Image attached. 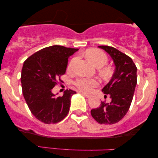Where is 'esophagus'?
<instances>
[{"label":"esophagus","instance_id":"obj_1","mask_svg":"<svg viewBox=\"0 0 158 158\" xmlns=\"http://www.w3.org/2000/svg\"><path fill=\"white\" fill-rule=\"evenodd\" d=\"M81 94H82L83 96H85V97H87V98H89V97H91V95H90V94H86V93H84V92H81Z\"/></svg>","mask_w":158,"mask_h":158}]
</instances>
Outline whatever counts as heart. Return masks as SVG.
Wrapping results in <instances>:
<instances>
[{
	"mask_svg": "<svg viewBox=\"0 0 158 158\" xmlns=\"http://www.w3.org/2000/svg\"><path fill=\"white\" fill-rule=\"evenodd\" d=\"M86 57L95 65L97 68H102L105 66L108 62V57L106 54L102 50H99L98 49H90L86 51ZM76 59H73L70 61L69 68H71L73 67V63L75 62ZM104 73H108V70L105 68L102 70ZM74 84L79 88V90H82L84 92H90L93 90L94 88L98 85L97 80L94 79H85V78H79L75 81Z\"/></svg>",
	"mask_w": 158,
	"mask_h": 158,
	"instance_id": "b5f03b06",
	"label": "heart"
}]
</instances>
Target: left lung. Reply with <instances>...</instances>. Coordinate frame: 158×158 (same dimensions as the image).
<instances>
[{"label": "left lung", "instance_id": "1", "mask_svg": "<svg viewBox=\"0 0 158 158\" xmlns=\"http://www.w3.org/2000/svg\"><path fill=\"white\" fill-rule=\"evenodd\" d=\"M109 54L115 65V71L109 82L102 88L105 97L109 95V103L90 110L93 118L100 124H114L125 117L133 99L137 85V67L129 56L113 47L99 46Z\"/></svg>", "mask_w": 158, "mask_h": 158}]
</instances>
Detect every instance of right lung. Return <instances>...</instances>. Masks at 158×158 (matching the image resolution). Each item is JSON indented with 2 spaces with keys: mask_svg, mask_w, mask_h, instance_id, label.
<instances>
[{
  "mask_svg": "<svg viewBox=\"0 0 158 158\" xmlns=\"http://www.w3.org/2000/svg\"><path fill=\"white\" fill-rule=\"evenodd\" d=\"M79 49L59 45L48 47L35 52L23 62L21 81L23 97L31 113L45 124L57 123L68 115L70 99L77 92L66 90L56 97L52 88L64 75L68 58Z\"/></svg>",
  "mask_w": 158,
  "mask_h": 158,
  "instance_id": "right-lung-1",
  "label": "right lung"
}]
</instances>
